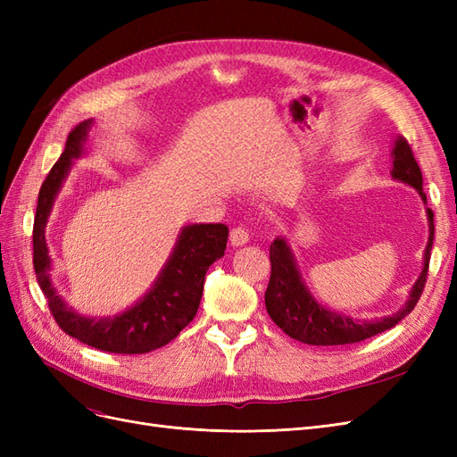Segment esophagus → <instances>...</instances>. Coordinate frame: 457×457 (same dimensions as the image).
<instances>
[{
  "label": "esophagus",
  "mask_w": 457,
  "mask_h": 457,
  "mask_svg": "<svg viewBox=\"0 0 457 457\" xmlns=\"http://www.w3.org/2000/svg\"><path fill=\"white\" fill-rule=\"evenodd\" d=\"M247 242H250V232H247V228L237 227V228L230 230V244H232L234 247L245 245Z\"/></svg>",
  "instance_id": "34e87169"
}]
</instances>
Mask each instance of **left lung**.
I'll list each match as a JSON object with an SVG mask.
<instances>
[{"label": "left lung", "mask_w": 457, "mask_h": 457, "mask_svg": "<svg viewBox=\"0 0 457 457\" xmlns=\"http://www.w3.org/2000/svg\"><path fill=\"white\" fill-rule=\"evenodd\" d=\"M393 170L391 177L398 183H404L418 192L421 202L427 205V196L423 192V177L421 170L411 154L410 145L403 137H395L391 150ZM427 223H428V238L423 252V267L418 280L410 287L404 305L389 316L371 318V320H358V318L347 316L337 311L324 307L305 284L297 265V259L292 252V245L287 244L286 237H276L270 244V280L265 292L267 312L284 334L307 345H349L364 341L391 329L404 316H408L413 307L418 305L421 292L427 280L428 259H431L433 240H435V225L433 212L425 207Z\"/></svg>", "instance_id": "obj_1"}]
</instances>
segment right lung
Listing matches in <instances>:
<instances>
[{
  "label": "right lung",
  "mask_w": 457,
  "mask_h": 457,
  "mask_svg": "<svg viewBox=\"0 0 457 457\" xmlns=\"http://www.w3.org/2000/svg\"><path fill=\"white\" fill-rule=\"evenodd\" d=\"M91 126L93 118L81 121L71 131L59 162L53 165L39 188L34 219L36 278L47 297L51 314L68 336L106 353L143 354L168 345L196 316L205 272L225 255L228 227L220 223L185 225L179 230L173 250L154 284L120 314L87 316L68 305L51 278L53 261L46 240V227L74 160L87 154Z\"/></svg>",
  "instance_id": "1"
}]
</instances>
